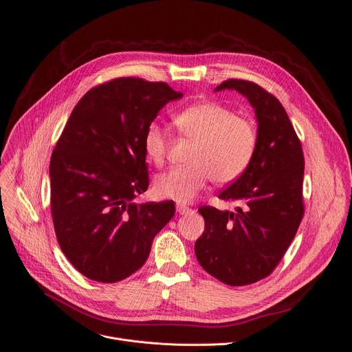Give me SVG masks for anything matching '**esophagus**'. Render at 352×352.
Instances as JSON below:
<instances>
[{"instance_id": "esophagus-1", "label": "esophagus", "mask_w": 352, "mask_h": 352, "mask_svg": "<svg viewBox=\"0 0 352 352\" xmlns=\"http://www.w3.org/2000/svg\"><path fill=\"white\" fill-rule=\"evenodd\" d=\"M177 212H178L179 214H190V213H194L192 209L186 208L185 205H177Z\"/></svg>"}]
</instances>
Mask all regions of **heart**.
I'll list each match as a JSON object with an SVG mask.
<instances>
[{"label":"heart","mask_w":352,"mask_h":352,"mask_svg":"<svg viewBox=\"0 0 352 352\" xmlns=\"http://www.w3.org/2000/svg\"><path fill=\"white\" fill-rule=\"evenodd\" d=\"M181 136L194 140L188 166H179L158 175L155 190L160 197L188 204L194 201L206 184H230L250 166L257 147V131L252 123L236 116L217 102H201L174 116ZM144 154L155 166H163L168 139L157 123H150L143 138Z\"/></svg>","instance_id":"heart-1"}]
</instances>
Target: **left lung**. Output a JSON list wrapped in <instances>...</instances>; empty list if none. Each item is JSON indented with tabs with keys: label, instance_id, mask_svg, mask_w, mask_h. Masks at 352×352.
<instances>
[{
	"label": "left lung",
	"instance_id": "1",
	"mask_svg": "<svg viewBox=\"0 0 352 352\" xmlns=\"http://www.w3.org/2000/svg\"><path fill=\"white\" fill-rule=\"evenodd\" d=\"M236 89L257 118V147L248 168L219 194L237 201L236 212L201 206L205 230L195 243L201 267L230 286L268 276L291 245L302 221L305 158L282 104L258 84L226 80L214 91Z\"/></svg>",
	"mask_w": 352,
	"mask_h": 352
}]
</instances>
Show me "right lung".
<instances>
[{"label":"right lung","instance_id":"add662e5","mask_svg":"<svg viewBox=\"0 0 352 352\" xmlns=\"http://www.w3.org/2000/svg\"><path fill=\"white\" fill-rule=\"evenodd\" d=\"M181 97L166 82L115 78L91 88L63 129L49 170L52 217L61 251L88 279L131 276L174 216L173 201L133 199L148 188L147 126Z\"/></svg>","mask_w":352,"mask_h":352}]
</instances>
